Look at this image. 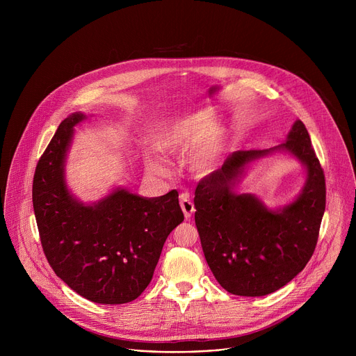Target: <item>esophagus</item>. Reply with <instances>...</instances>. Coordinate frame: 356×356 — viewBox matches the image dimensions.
<instances>
[{
  "label": "esophagus",
  "instance_id": "34e87169",
  "mask_svg": "<svg viewBox=\"0 0 356 356\" xmlns=\"http://www.w3.org/2000/svg\"><path fill=\"white\" fill-rule=\"evenodd\" d=\"M180 207H181V210H183L186 218H190L191 214L194 213V204L191 202L190 195H188L187 193H183V194L180 195Z\"/></svg>",
  "mask_w": 356,
  "mask_h": 356
}]
</instances>
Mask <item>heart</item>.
Segmentation results:
<instances>
[{
	"label": "heart",
	"instance_id": "obj_1",
	"mask_svg": "<svg viewBox=\"0 0 356 356\" xmlns=\"http://www.w3.org/2000/svg\"><path fill=\"white\" fill-rule=\"evenodd\" d=\"M227 136L224 120H216L213 110H201L161 129L155 136V146L165 154H175L193 143L186 156L187 166L195 173H210L224 154ZM147 170L159 175L165 169L158 162L149 161Z\"/></svg>",
	"mask_w": 356,
	"mask_h": 356
}]
</instances>
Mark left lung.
Wrapping results in <instances>:
<instances>
[{
  "label": "left lung",
  "mask_w": 356,
  "mask_h": 356,
  "mask_svg": "<svg viewBox=\"0 0 356 356\" xmlns=\"http://www.w3.org/2000/svg\"><path fill=\"white\" fill-rule=\"evenodd\" d=\"M276 151L307 169L302 193L287 207L268 209L254 195L234 193L252 162ZM195 225L206 261L231 294L259 297L294 279L313 257L325 211V177L310 135L297 120L284 143L238 150L195 188Z\"/></svg>",
  "instance_id": "8db88e82"
}]
</instances>
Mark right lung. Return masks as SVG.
<instances>
[{"label": "right lung", "mask_w": 356, "mask_h": 356, "mask_svg": "<svg viewBox=\"0 0 356 356\" xmlns=\"http://www.w3.org/2000/svg\"><path fill=\"white\" fill-rule=\"evenodd\" d=\"M62 121L40 156L32 201L42 248L55 273L77 294L98 304H124L142 294L154 276L169 234L184 220L179 193L140 197L117 187L84 204L66 184L65 166L74 127Z\"/></svg>", "instance_id": "obj_1"}]
</instances>
